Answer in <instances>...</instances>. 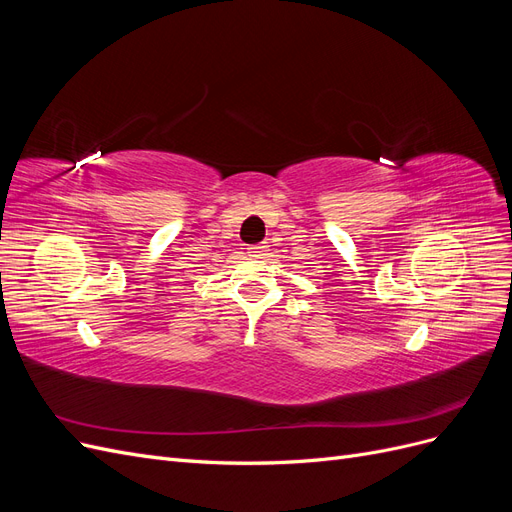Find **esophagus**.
<instances>
[{"instance_id":"34e87169","label":"esophagus","mask_w":512,"mask_h":512,"mask_svg":"<svg viewBox=\"0 0 512 512\" xmlns=\"http://www.w3.org/2000/svg\"><path fill=\"white\" fill-rule=\"evenodd\" d=\"M267 250H269V245L258 243V245H252V247H250V254H252V256H265Z\"/></svg>"}]
</instances>
